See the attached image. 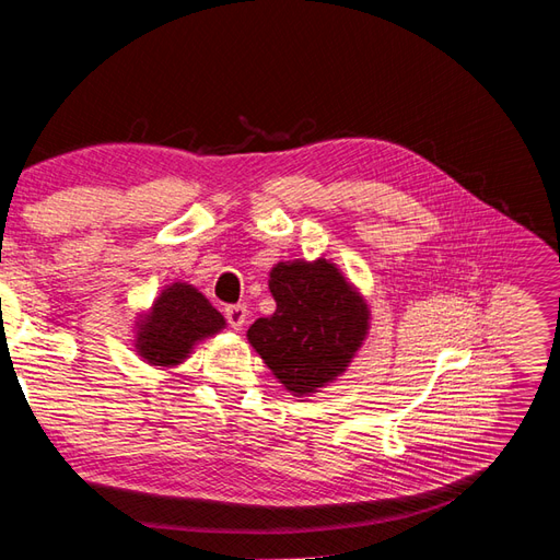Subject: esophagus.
I'll return each mask as SVG.
<instances>
[{
  "mask_svg": "<svg viewBox=\"0 0 560 560\" xmlns=\"http://www.w3.org/2000/svg\"><path fill=\"white\" fill-rule=\"evenodd\" d=\"M224 317H226L229 326L236 328V331H238V328L246 324V319H248V310H246V305H229L224 310Z\"/></svg>",
  "mask_w": 560,
  "mask_h": 560,
  "instance_id": "34e87169",
  "label": "esophagus"
}]
</instances>
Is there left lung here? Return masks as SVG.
Listing matches in <instances>:
<instances>
[{
    "label": "left lung",
    "mask_w": 560,
    "mask_h": 560,
    "mask_svg": "<svg viewBox=\"0 0 560 560\" xmlns=\"http://www.w3.org/2000/svg\"><path fill=\"white\" fill-rule=\"evenodd\" d=\"M269 291L277 310L248 328L250 346L285 390L317 393L362 348L369 307L326 260L279 262L269 275Z\"/></svg>",
    "instance_id": "8db88e82"
}]
</instances>
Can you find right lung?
I'll return each mask as SVG.
<instances>
[{
    "label": "right lung",
    "instance_id": "add662e5",
    "mask_svg": "<svg viewBox=\"0 0 560 560\" xmlns=\"http://www.w3.org/2000/svg\"><path fill=\"white\" fill-rule=\"evenodd\" d=\"M137 350L158 366L179 364L198 340L224 328V317L189 283H172L139 324Z\"/></svg>",
    "mask_w": 560,
    "mask_h": 560
}]
</instances>
